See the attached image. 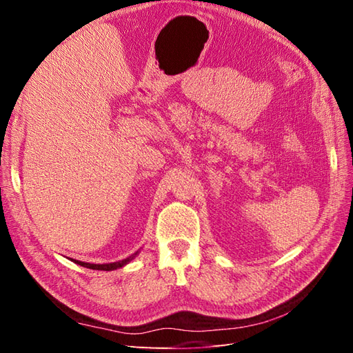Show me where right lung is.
<instances>
[{"label":"right lung","mask_w":353,"mask_h":353,"mask_svg":"<svg viewBox=\"0 0 353 353\" xmlns=\"http://www.w3.org/2000/svg\"><path fill=\"white\" fill-rule=\"evenodd\" d=\"M138 254V252H135L134 254H131L130 258H126L123 261H119V262H112V263H88V262H81V261H74L72 259L74 263H78L81 266H85V268H90V270H97V271H113V270H117V268H122L123 265L130 263L135 256Z\"/></svg>","instance_id":"1"}]
</instances>
